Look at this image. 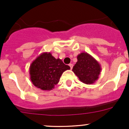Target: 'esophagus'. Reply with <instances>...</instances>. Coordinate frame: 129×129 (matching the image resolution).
Instances as JSON below:
<instances>
[{
    "label": "esophagus",
    "instance_id": "esophagus-1",
    "mask_svg": "<svg viewBox=\"0 0 129 129\" xmlns=\"http://www.w3.org/2000/svg\"><path fill=\"white\" fill-rule=\"evenodd\" d=\"M69 66H70V67H71V69H72V68H73V64H72V63H70V64L69 65Z\"/></svg>",
    "mask_w": 129,
    "mask_h": 129
}]
</instances>
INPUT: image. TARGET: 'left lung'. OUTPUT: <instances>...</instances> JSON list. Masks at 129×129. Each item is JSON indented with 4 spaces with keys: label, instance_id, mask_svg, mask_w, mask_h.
Segmentation results:
<instances>
[{
    "label": "left lung",
    "instance_id": "1",
    "mask_svg": "<svg viewBox=\"0 0 129 129\" xmlns=\"http://www.w3.org/2000/svg\"><path fill=\"white\" fill-rule=\"evenodd\" d=\"M77 62L73 67L72 71L82 82L92 84L99 79L101 66L98 61L87 52L77 55Z\"/></svg>",
    "mask_w": 129,
    "mask_h": 129
}]
</instances>
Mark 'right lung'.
Masks as SVG:
<instances>
[{
	"label": "right lung",
	"mask_w": 129,
	"mask_h": 129,
	"mask_svg": "<svg viewBox=\"0 0 129 129\" xmlns=\"http://www.w3.org/2000/svg\"><path fill=\"white\" fill-rule=\"evenodd\" d=\"M71 69L62 60L50 52L42 53L30 66V79L33 85L42 90H51L58 83L61 75Z\"/></svg>",
	"instance_id": "right-lung-1"
}]
</instances>
